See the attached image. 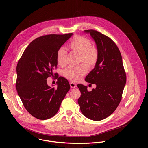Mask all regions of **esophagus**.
Segmentation results:
<instances>
[{
    "instance_id": "34e87169",
    "label": "esophagus",
    "mask_w": 148,
    "mask_h": 148,
    "mask_svg": "<svg viewBox=\"0 0 148 148\" xmlns=\"http://www.w3.org/2000/svg\"><path fill=\"white\" fill-rule=\"evenodd\" d=\"M70 87H71V88H75V87H77L76 84H75L74 82H71L70 83Z\"/></svg>"
}]
</instances>
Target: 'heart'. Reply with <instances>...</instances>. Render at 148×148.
Returning a JSON list of instances; mask_svg holds the SVG:
<instances>
[{"label":"heart","instance_id":"heart-1","mask_svg":"<svg viewBox=\"0 0 148 148\" xmlns=\"http://www.w3.org/2000/svg\"><path fill=\"white\" fill-rule=\"evenodd\" d=\"M67 47L71 52L79 54V62H84L88 68H92L96 65L98 59V51L96 48L92 46L91 41L88 38L82 36L75 37L68 43ZM67 57V52L64 48L60 47L58 49L56 59L60 66H66ZM86 73V66L81 64L77 67H67L63 74L67 79L77 81L81 79Z\"/></svg>","mask_w":148,"mask_h":148}]
</instances>
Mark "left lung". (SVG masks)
Listing matches in <instances>:
<instances>
[{
	"label": "left lung",
	"mask_w": 148,
	"mask_h": 148,
	"mask_svg": "<svg viewBox=\"0 0 148 148\" xmlns=\"http://www.w3.org/2000/svg\"><path fill=\"white\" fill-rule=\"evenodd\" d=\"M90 33L97 45L98 59L86 81L95 84L91 91L78 84L81 97L78 99L82 114L93 121H101L111 115L119 104L126 81L120 51L108 36L95 30H84Z\"/></svg>",
	"instance_id": "left-lung-1"
}]
</instances>
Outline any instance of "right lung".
Returning <instances> with one entry per match:
<instances>
[{
  "mask_svg": "<svg viewBox=\"0 0 148 148\" xmlns=\"http://www.w3.org/2000/svg\"><path fill=\"white\" fill-rule=\"evenodd\" d=\"M73 33L49 34L32 41L23 52L16 67V88L25 108L34 117L46 120L58 112L62 101L70 89L67 79L57 77V88L47 85L54 76L56 53ZM57 73L54 74L57 77Z\"/></svg>",
  "mask_w": 148,
  "mask_h": 148,
  "instance_id": "add662e5",
  "label": "right lung"
}]
</instances>
